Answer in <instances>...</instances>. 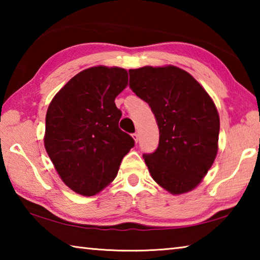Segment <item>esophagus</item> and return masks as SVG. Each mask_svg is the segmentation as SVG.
I'll list each match as a JSON object with an SVG mask.
<instances>
[{
    "instance_id": "esophagus-1",
    "label": "esophagus",
    "mask_w": 260,
    "mask_h": 260,
    "mask_svg": "<svg viewBox=\"0 0 260 260\" xmlns=\"http://www.w3.org/2000/svg\"><path fill=\"white\" fill-rule=\"evenodd\" d=\"M132 136H133V139H134L135 142L138 143V141H139V134H138V133H134V134H132Z\"/></svg>"
}]
</instances>
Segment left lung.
Wrapping results in <instances>:
<instances>
[{"instance_id": "left-lung-1", "label": "left lung", "mask_w": 260, "mask_h": 260, "mask_svg": "<svg viewBox=\"0 0 260 260\" xmlns=\"http://www.w3.org/2000/svg\"><path fill=\"white\" fill-rule=\"evenodd\" d=\"M129 87L149 104L159 128L156 151L143 155L152 179L173 195L192 190L218 152L220 120L212 99L173 65L129 70Z\"/></svg>"}]
</instances>
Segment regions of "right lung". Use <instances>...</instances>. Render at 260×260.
<instances>
[{
    "label": "right lung",
    "mask_w": 260,
    "mask_h": 260,
    "mask_svg": "<svg viewBox=\"0 0 260 260\" xmlns=\"http://www.w3.org/2000/svg\"><path fill=\"white\" fill-rule=\"evenodd\" d=\"M128 83L125 69L94 67L74 76L55 95L46 116L45 148L63 182L94 196L117 177L134 147L122 132L114 100Z\"/></svg>",
    "instance_id": "right-lung-1"
}]
</instances>
